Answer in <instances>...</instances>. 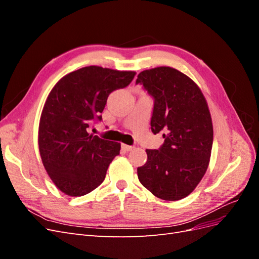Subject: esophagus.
<instances>
[{
	"label": "esophagus",
	"instance_id": "esophagus-1",
	"mask_svg": "<svg viewBox=\"0 0 259 259\" xmlns=\"http://www.w3.org/2000/svg\"><path fill=\"white\" fill-rule=\"evenodd\" d=\"M134 149V147L133 146H128V145H122V150L123 151H131Z\"/></svg>",
	"mask_w": 259,
	"mask_h": 259
}]
</instances>
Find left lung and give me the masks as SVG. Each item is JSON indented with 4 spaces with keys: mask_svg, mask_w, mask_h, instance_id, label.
I'll use <instances>...</instances> for the list:
<instances>
[{
    "mask_svg": "<svg viewBox=\"0 0 259 259\" xmlns=\"http://www.w3.org/2000/svg\"><path fill=\"white\" fill-rule=\"evenodd\" d=\"M138 83L154 99L151 131L164 138L158 150H146L138 179L155 197L182 200L198 186L209 163L213 124L207 103L189 76L170 67L145 70Z\"/></svg>",
    "mask_w": 259,
    "mask_h": 259,
    "instance_id": "1",
    "label": "left lung"
}]
</instances>
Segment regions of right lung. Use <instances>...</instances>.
Wrapping results in <instances>:
<instances>
[{
	"mask_svg": "<svg viewBox=\"0 0 259 259\" xmlns=\"http://www.w3.org/2000/svg\"><path fill=\"white\" fill-rule=\"evenodd\" d=\"M134 71L98 66L81 68L56 83L45 101L38 125V149L53 183L70 197H81L104 182L121 145L89 130L101 121L107 98L134 79Z\"/></svg>",
	"mask_w": 259,
	"mask_h": 259,
	"instance_id": "right-lung-1",
	"label": "right lung"
}]
</instances>
